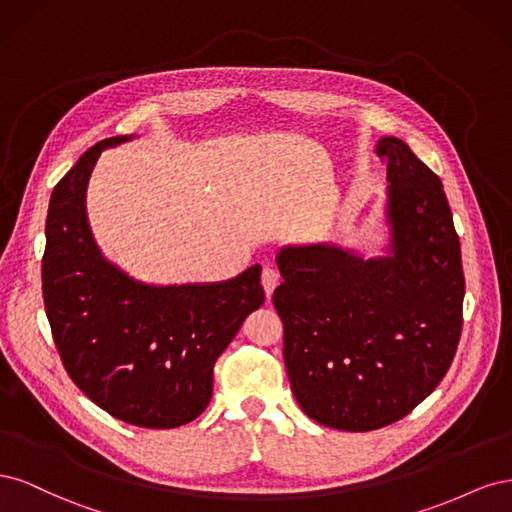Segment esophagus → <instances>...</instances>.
Listing matches in <instances>:
<instances>
[{"label":"esophagus","instance_id":"obj_1","mask_svg":"<svg viewBox=\"0 0 512 512\" xmlns=\"http://www.w3.org/2000/svg\"><path fill=\"white\" fill-rule=\"evenodd\" d=\"M260 282H262V288H265V294H267V299H271L273 297V290L280 286V273H277L275 269H265L262 271V275H260Z\"/></svg>","mask_w":512,"mask_h":512}]
</instances>
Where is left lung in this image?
Masks as SVG:
<instances>
[{"instance_id":"1","label":"left lung","mask_w":512,"mask_h":512,"mask_svg":"<svg viewBox=\"0 0 512 512\" xmlns=\"http://www.w3.org/2000/svg\"><path fill=\"white\" fill-rule=\"evenodd\" d=\"M386 160L389 256L331 243L277 254L273 305L301 410L316 423L371 431L410 414L451 367L463 324L461 247L440 177L395 136Z\"/></svg>"}]
</instances>
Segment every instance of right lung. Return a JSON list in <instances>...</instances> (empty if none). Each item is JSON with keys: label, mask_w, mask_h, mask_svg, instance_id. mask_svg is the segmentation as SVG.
Instances as JSON below:
<instances>
[{"label": "right lung", "mask_w": 512, "mask_h": 512, "mask_svg": "<svg viewBox=\"0 0 512 512\" xmlns=\"http://www.w3.org/2000/svg\"><path fill=\"white\" fill-rule=\"evenodd\" d=\"M113 136L87 149L51 194L42 256L46 318L68 376L123 423L173 429L209 406L213 365L265 303L260 265L228 282L147 286L108 262L91 237L85 192Z\"/></svg>", "instance_id": "add662e5"}]
</instances>
